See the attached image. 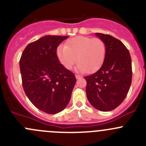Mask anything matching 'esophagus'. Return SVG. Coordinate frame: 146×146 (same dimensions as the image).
I'll return each mask as SVG.
<instances>
[{
  "label": "esophagus",
  "mask_w": 146,
  "mask_h": 146,
  "mask_svg": "<svg viewBox=\"0 0 146 146\" xmlns=\"http://www.w3.org/2000/svg\"><path fill=\"white\" fill-rule=\"evenodd\" d=\"M75 76H76V79H79V78L81 77V76H79V75H77V74H76V75H75Z\"/></svg>",
  "instance_id": "1"
}]
</instances>
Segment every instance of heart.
Wrapping results in <instances>:
<instances>
[{"label":"heart","instance_id":"1","mask_svg":"<svg viewBox=\"0 0 146 146\" xmlns=\"http://www.w3.org/2000/svg\"><path fill=\"white\" fill-rule=\"evenodd\" d=\"M106 52V44L101 39L76 36L67 40L64 46H59L56 54L60 64L67 70L72 68L77 58L76 71L94 72L102 65Z\"/></svg>","mask_w":146,"mask_h":146}]
</instances>
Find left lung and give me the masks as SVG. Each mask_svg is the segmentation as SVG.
I'll return each instance as SVG.
<instances>
[{"label":"left lung","instance_id":"left-lung-1","mask_svg":"<svg viewBox=\"0 0 146 146\" xmlns=\"http://www.w3.org/2000/svg\"><path fill=\"white\" fill-rule=\"evenodd\" d=\"M106 44V52L96 72L84 76L89 103L101 111L113 110L125 99L132 80L130 53L118 39L109 35L95 33Z\"/></svg>","mask_w":146,"mask_h":146}]
</instances>
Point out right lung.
<instances>
[{"instance_id": "add662e5", "label": "right lung", "mask_w": 146, "mask_h": 146, "mask_svg": "<svg viewBox=\"0 0 146 146\" xmlns=\"http://www.w3.org/2000/svg\"><path fill=\"white\" fill-rule=\"evenodd\" d=\"M68 36L45 35L30 43L21 60L23 87L35 106L50 114L67 107L76 77L60 63L56 54L59 44Z\"/></svg>"}]
</instances>
